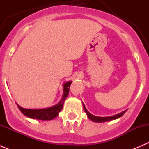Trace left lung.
Instances as JSON below:
<instances>
[{
    "label": "left lung",
    "instance_id": "obj_1",
    "mask_svg": "<svg viewBox=\"0 0 149 149\" xmlns=\"http://www.w3.org/2000/svg\"><path fill=\"white\" fill-rule=\"evenodd\" d=\"M83 107H84V111H85V112L86 113L87 117L88 118V119H90L93 122H96V123H104V122L111 121V120H113L118 119V118H120V117L123 116V115L125 114V112L127 111V110H125L123 111V112H120V113L118 114V115H113V116H110V117H97L90 114L89 112L87 111V109H86L85 105L84 104V103H83Z\"/></svg>",
    "mask_w": 149,
    "mask_h": 149
}]
</instances>
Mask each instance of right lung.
<instances>
[{
	"label": "right lung",
	"mask_w": 149,
	"mask_h": 149,
	"mask_svg": "<svg viewBox=\"0 0 149 149\" xmlns=\"http://www.w3.org/2000/svg\"><path fill=\"white\" fill-rule=\"evenodd\" d=\"M72 81H68L63 84V95L59 103L55 106L45 109H25L17 104L21 112L28 118L33 119L40 120H51L58 116L59 112L62 110L64 102L67 98L69 93V88Z\"/></svg>",
	"instance_id": "add662e5"
}]
</instances>
